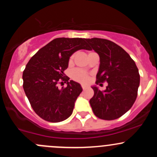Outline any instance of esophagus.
<instances>
[{
    "mask_svg": "<svg viewBox=\"0 0 157 157\" xmlns=\"http://www.w3.org/2000/svg\"><path fill=\"white\" fill-rule=\"evenodd\" d=\"M81 87L83 88V90H85V89H86V88H87V86H86V85H83V84H82V85H81Z\"/></svg>",
    "mask_w": 157,
    "mask_h": 157,
    "instance_id": "1",
    "label": "esophagus"
}]
</instances>
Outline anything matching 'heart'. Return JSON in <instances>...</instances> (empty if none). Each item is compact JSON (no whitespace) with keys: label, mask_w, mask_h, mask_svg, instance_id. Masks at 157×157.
<instances>
[{"label":"heart","mask_w":157,"mask_h":157,"mask_svg":"<svg viewBox=\"0 0 157 157\" xmlns=\"http://www.w3.org/2000/svg\"><path fill=\"white\" fill-rule=\"evenodd\" d=\"M74 57H75V54L74 53L70 56L68 60V63L70 64L73 63ZM71 77L73 80L77 82H80V83H86V82L88 81L89 78H90V75H89L88 73L80 69H74V71H72Z\"/></svg>","instance_id":"1"}]
</instances>
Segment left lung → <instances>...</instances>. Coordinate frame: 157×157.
I'll return each instance as SVG.
<instances>
[{
  "mask_svg": "<svg viewBox=\"0 0 157 157\" xmlns=\"http://www.w3.org/2000/svg\"><path fill=\"white\" fill-rule=\"evenodd\" d=\"M100 58L96 84L108 82L105 90L93 86L90 100L93 113L103 120H115L132 107L137 96L140 74L134 60L121 47L99 38L86 39ZM101 85V84H100Z\"/></svg>",
  "mask_w": 157,
  "mask_h": 157,
  "instance_id": "obj_1",
  "label": "left lung"
}]
</instances>
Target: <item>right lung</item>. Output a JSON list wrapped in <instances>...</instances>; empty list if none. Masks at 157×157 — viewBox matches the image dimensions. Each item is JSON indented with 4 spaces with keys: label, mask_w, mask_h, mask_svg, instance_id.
Segmentation results:
<instances>
[{
    "label": "right lung",
    "mask_w": 157,
    "mask_h": 157,
    "mask_svg": "<svg viewBox=\"0 0 157 157\" xmlns=\"http://www.w3.org/2000/svg\"><path fill=\"white\" fill-rule=\"evenodd\" d=\"M80 38H57L39 49L31 58L23 73V90L34 112L42 119L59 122L73 112L74 102L82 92L80 85L69 80L64 71L70 56L90 47ZM67 82L59 89L57 83Z\"/></svg>",
    "instance_id": "add662e5"
}]
</instances>
